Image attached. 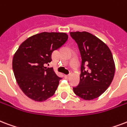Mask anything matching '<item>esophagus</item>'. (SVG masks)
Returning a JSON list of instances; mask_svg holds the SVG:
<instances>
[{"instance_id":"obj_1","label":"esophagus","mask_w":127,"mask_h":127,"mask_svg":"<svg viewBox=\"0 0 127 127\" xmlns=\"http://www.w3.org/2000/svg\"><path fill=\"white\" fill-rule=\"evenodd\" d=\"M70 76H71V74H68V75H65V78L66 79H69L70 77Z\"/></svg>"}]
</instances>
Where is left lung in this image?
<instances>
[{"mask_svg":"<svg viewBox=\"0 0 127 127\" xmlns=\"http://www.w3.org/2000/svg\"><path fill=\"white\" fill-rule=\"evenodd\" d=\"M70 34L78 44L82 59L80 82L73 91L84 100H93L104 93L113 81L115 72L113 55L104 42L88 32ZM85 64L88 66L86 71Z\"/></svg>","mask_w":127,"mask_h":127,"instance_id":"obj_1","label":"left lung"}]
</instances>
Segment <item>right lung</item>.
<instances>
[{"label": "right lung", "instance_id": "obj_1", "mask_svg": "<svg viewBox=\"0 0 127 127\" xmlns=\"http://www.w3.org/2000/svg\"><path fill=\"white\" fill-rule=\"evenodd\" d=\"M65 32H43L31 36L18 47L12 59V69L18 86L32 100L42 102L54 95L59 81L52 68V53L68 40Z\"/></svg>", "mask_w": 127, "mask_h": 127}]
</instances>
